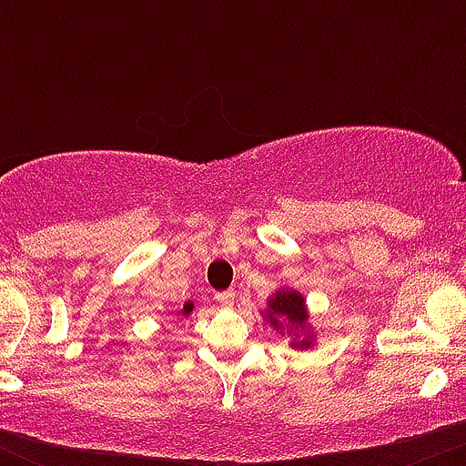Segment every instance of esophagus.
I'll list each match as a JSON object with an SVG mask.
<instances>
[{
    "instance_id": "1",
    "label": "esophagus",
    "mask_w": 466,
    "mask_h": 466,
    "mask_svg": "<svg viewBox=\"0 0 466 466\" xmlns=\"http://www.w3.org/2000/svg\"><path fill=\"white\" fill-rule=\"evenodd\" d=\"M234 298H237V293H234V290H223V293H216V299H218L220 304H232Z\"/></svg>"
}]
</instances>
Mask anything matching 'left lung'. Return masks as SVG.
Returning a JSON list of instances; mask_svg holds the SVG:
<instances>
[{
    "label": "left lung",
    "mask_w": 466,
    "mask_h": 466,
    "mask_svg": "<svg viewBox=\"0 0 466 466\" xmlns=\"http://www.w3.org/2000/svg\"><path fill=\"white\" fill-rule=\"evenodd\" d=\"M266 320L272 324V327L279 331L281 322L290 324V331H304L309 320L307 313V304H304V298L298 293V290H289V289H279L270 299H268V311H266ZM302 340H293L290 345L293 347H311V331L302 333ZM298 338V336H295Z\"/></svg>",
    "instance_id": "obj_1"
}]
</instances>
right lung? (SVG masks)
I'll use <instances>...</instances> for the list:
<instances>
[{"mask_svg": "<svg viewBox=\"0 0 466 466\" xmlns=\"http://www.w3.org/2000/svg\"><path fill=\"white\" fill-rule=\"evenodd\" d=\"M191 311H194V302H187L185 307H182V311H180V313H182V316H189Z\"/></svg>", "mask_w": 466, "mask_h": 466, "instance_id": "1", "label": "right lung"}]
</instances>
